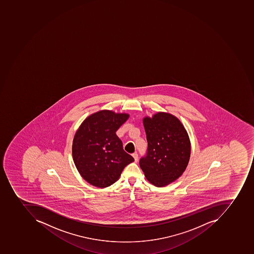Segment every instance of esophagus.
Returning a JSON list of instances; mask_svg holds the SVG:
<instances>
[{"label": "esophagus", "mask_w": 254, "mask_h": 254, "mask_svg": "<svg viewBox=\"0 0 254 254\" xmlns=\"http://www.w3.org/2000/svg\"><path fill=\"white\" fill-rule=\"evenodd\" d=\"M132 156L134 159V161L137 162V160H138V155L136 152H134V153L132 154Z\"/></svg>", "instance_id": "obj_1"}]
</instances>
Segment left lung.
<instances>
[{
    "mask_svg": "<svg viewBox=\"0 0 254 254\" xmlns=\"http://www.w3.org/2000/svg\"><path fill=\"white\" fill-rule=\"evenodd\" d=\"M146 133V156L139 164L144 176L156 187H164L182 176L189 164L191 142L182 122L170 113L143 119Z\"/></svg>",
    "mask_w": 254,
    "mask_h": 254,
    "instance_id": "obj_1",
    "label": "left lung"
}]
</instances>
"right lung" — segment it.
Segmentation results:
<instances>
[{
	"label": "right lung",
	"instance_id": "right-lung-1",
	"mask_svg": "<svg viewBox=\"0 0 254 254\" xmlns=\"http://www.w3.org/2000/svg\"><path fill=\"white\" fill-rule=\"evenodd\" d=\"M129 114L101 110L83 121L72 141V159L86 182L95 187L115 183L133 158L123 148L116 131L127 121Z\"/></svg>",
	"mask_w": 254,
	"mask_h": 254
}]
</instances>
